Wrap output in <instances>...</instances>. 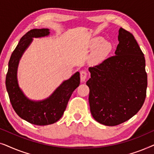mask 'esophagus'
<instances>
[{"label": "esophagus", "mask_w": 154, "mask_h": 154, "mask_svg": "<svg viewBox=\"0 0 154 154\" xmlns=\"http://www.w3.org/2000/svg\"><path fill=\"white\" fill-rule=\"evenodd\" d=\"M87 75L88 73L85 71H81V81L82 82H84L86 80V78H87Z\"/></svg>", "instance_id": "1"}]
</instances>
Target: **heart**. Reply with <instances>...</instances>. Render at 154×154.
<instances>
[{
    "label": "heart",
    "mask_w": 154,
    "mask_h": 154,
    "mask_svg": "<svg viewBox=\"0 0 154 154\" xmlns=\"http://www.w3.org/2000/svg\"><path fill=\"white\" fill-rule=\"evenodd\" d=\"M111 45L107 42H105L102 44V47H101L100 50V57H103L106 55L107 54H109V52L111 51Z\"/></svg>",
    "instance_id": "1"
}]
</instances>
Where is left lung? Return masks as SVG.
<instances>
[{"instance_id": "1", "label": "left lung", "mask_w": 154, "mask_h": 154, "mask_svg": "<svg viewBox=\"0 0 154 154\" xmlns=\"http://www.w3.org/2000/svg\"><path fill=\"white\" fill-rule=\"evenodd\" d=\"M115 55L90 67L89 104L98 123L115 126L131 119L142 108L146 95L145 58L134 35L123 28Z\"/></svg>"}]
</instances>
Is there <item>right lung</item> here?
Segmentation results:
<instances>
[{"label":"right lung","instance_id":"right-lung-1","mask_svg":"<svg viewBox=\"0 0 154 154\" xmlns=\"http://www.w3.org/2000/svg\"><path fill=\"white\" fill-rule=\"evenodd\" d=\"M49 34L48 29H34L23 35L10 57L6 75V89L12 108L20 118L36 125H50L59 121L64 114L73 92L80 84V73L76 72L63 82L49 97L37 102L27 98L19 87L17 72L22 54L31 43L33 38Z\"/></svg>","mask_w":154,"mask_h":154}]
</instances>
